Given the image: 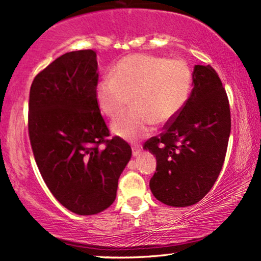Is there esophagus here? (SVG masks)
<instances>
[{"mask_svg": "<svg viewBox=\"0 0 261 261\" xmlns=\"http://www.w3.org/2000/svg\"><path fill=\"white\" fill-rule=\"evenodd\" d=\"M140 152H141L140 146H133V155H134V157H137V155L140 154Z\"/></svg>", "mask_w": 261, "mask_h": 261, "instance_id": "esophagus-1", "label": "esophagus"}]
</instances>
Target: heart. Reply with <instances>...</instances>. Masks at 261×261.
Masks as SVG:
<instances>
[{"label": "heart", "mask_w": 261, "mask_h": 261, "mask_svg": "<svg viewBox=\"0 0 261 261\" xmlns=\"http://www.w3.org/2000/svg\"><path fill=\"white\" fill-rule=\"evenodd\" d=\"M193 74L181 59L135 54L121 59L113 77L101 79L95 99L101 113L119 115L133 98V109L116 118L112 130L127 140L147 136L154 124L168 125L185 107L191 92Z\"/></svg>", "instance_id": "obj_1"}]
</instances>
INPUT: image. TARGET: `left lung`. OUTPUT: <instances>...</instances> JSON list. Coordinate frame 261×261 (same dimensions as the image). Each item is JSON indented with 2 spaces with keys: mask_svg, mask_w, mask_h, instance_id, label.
<instances>
[{
  "mask_svg": "<svg viewBox=\"0 0 261 261\" xmlns=\"http://www.w3.org/2000/svg\"><path fill=\"white\" fill-rule=\"evenodd\" d=\"M193 83L179 115L143 143L157 160L149 180L152 194L175 207L194 205L211 190L222 169L230 133L228 97L216 71L196 65Z\"/></svg>",
  "mask_w": 261,
  "mask_h": 261,
  "instance_id": "left-lung-1",
  "label": "left lung"
}]
</instances>
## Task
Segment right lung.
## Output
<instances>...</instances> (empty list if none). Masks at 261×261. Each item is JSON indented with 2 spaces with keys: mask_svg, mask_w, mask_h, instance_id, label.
Wrapping results in <instances>:
<instances>
[{
  "mask_svg": "<svg viewBox=\"0 0 261 261\" xmlns=\"http://www.w3.org/2000/svg\"><path fill=\"white\" fill-rule=\"evenodd\" d=\"M98 80L97 54L79 50L41 70L29 93L28 133L37 166L56 200L77 215L112 205L131 158L126 141L109 139L95 99Z\"/></svg>",
  "mask_w": 261,
  "mask_h": 261,
  "instance_id": "1",
  "label": "right lung"
}]
</instances>
